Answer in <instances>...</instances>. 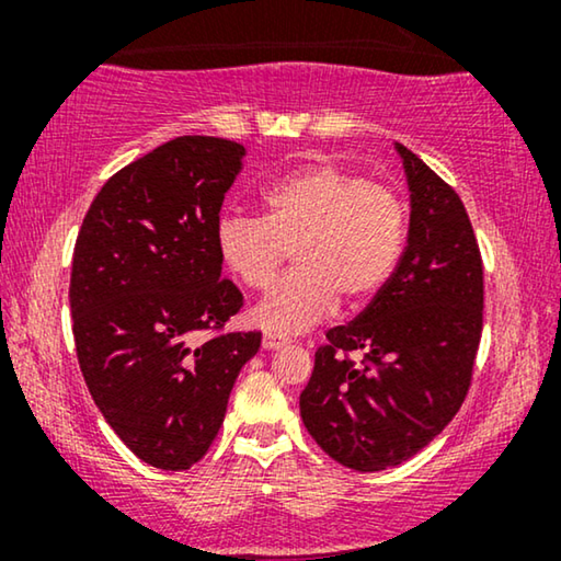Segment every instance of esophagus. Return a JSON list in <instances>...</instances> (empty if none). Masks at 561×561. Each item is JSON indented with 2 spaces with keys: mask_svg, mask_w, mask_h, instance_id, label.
Instances as JSON below:
<instances>
[{
  "mask_svg": "<svg viewBox=\"0 0 561 561\" xmlns=\"http://www.w3.org/2000/svg\"><path fill=\"white\" fill-rule=\"evenodd\" d=\"M283 344H288V336L275 334V332H265V336H263V347L265 350H278V347H283Z\"/></svg>",
  "mask_w": 561,
  "mask_h": 561,
  "instance_id": "1",
  "label": "esophagus"
}]
</instances>
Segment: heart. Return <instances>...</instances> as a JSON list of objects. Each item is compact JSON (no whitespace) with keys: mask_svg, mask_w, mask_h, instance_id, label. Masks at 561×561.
<instances>
[{"mask_svg":"<svg viewBox=\"0 0 561 561\" xmlns=\"http://www.w3.org/2000/svg\"><path fill=\"white\" fill-rule=\"evenodd\" d=\"M265 217L225 214L217 250L252 290H265L296 252L298 265L267 294L255 319L294 334L317 324L340 296L355 306L393 275L405 237V204L386 183L336 163L298 168L263 191Z\"/></svg>","mask_w":561,"mask_h":561,"instance_id":"heart-1","label":"heart"}]
</instances>
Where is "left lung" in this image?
<instances>
[{
	"instance_id": "1",
	"label": "left lung",
	"mask_w": 561,
	"mask_h": 561,
	"mask_svg": "<svg viewBox=\"0 0 561 561\" xmlns=\"http://www.w3.org/2000/svg\"><path fill=\"white\" fill-rule=\"evenodd\" d=\"M398 152L409 244L365 311L329 329L301 393L304 426L357 472L401 465L442 434L472 386L482 334V257L462 198L409 148Z\"/></svg>"
}]
</instances>
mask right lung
Instances as JSON below:
<instances>
[{"mask_svg":"<svg viewBox=\"0 0 561 561\" xmlns=\"http://www.w3.org/2000/svg\"><path fill=\"white\" fill-rule=\"evenodd\" d=\"M242 156L225 137H175L114 173L76 237L68 298L83 380L114 434L158 470L206 455L260 350V332H225L244 298L217 250Z\"/></svg>","mask_w":561,"mask_h":561,"instance_id":"1","label":"right lung"}]
</instances>
